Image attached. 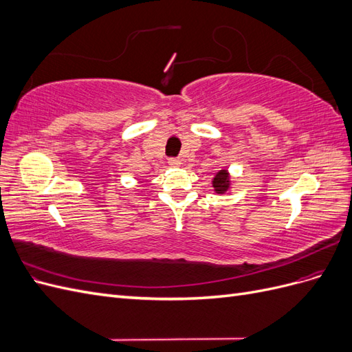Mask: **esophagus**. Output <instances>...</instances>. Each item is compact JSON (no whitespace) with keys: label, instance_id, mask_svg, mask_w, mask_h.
Masks as SVG:
<instances>
[{"label":"esophagus","instance_id":"1","mask_svg":"<svg viewBox=\"0 0 352 352\" xmlns=\"http://www.w3.org/2000/svg\"><path fill=\"white\" fill-rule=\"evenodd\" d=\"M168 166H170V167H179V166H180V160H177V158H170V160H168Z\"/></svg>","mask_w":352,"mask_h":352}]
</instances>
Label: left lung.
Returning <instances> with one entry per match:
<instances>
[{"label": "left lung", "instance_id": "1", "mask_svg": "<svg viewBox=\"0 0 352 352\" xmlns=\"http://www.w3.org/2000/svg\"><path fill=\"white\" fill-rule=\"evenodd\" d=\"M212 188H214V192L219 195L226 194L228 190L232 188V180H230V173L228 168H220L219 172L214 173V177L211 180Z\"/></svg>", "mask_w": 352, "mask_h": 352}]
</instances>
